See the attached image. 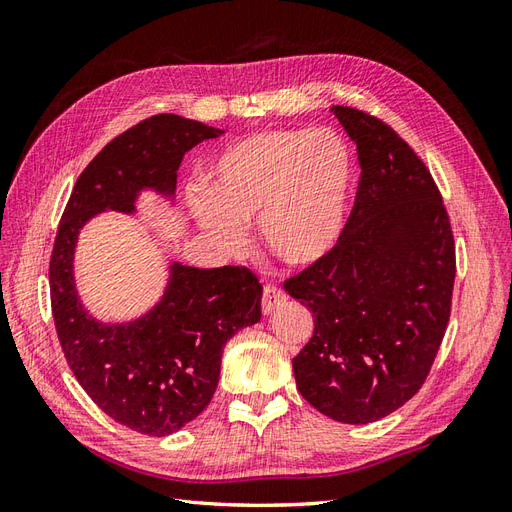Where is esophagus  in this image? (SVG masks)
<instances>
[{"instance_id": "obj_1", "label": "esophagus", "mask_w": 512, "mask_h": 512, "mask_svg": "<svg viewBox=\"0 0 512 512\" xmlns=\"http://www.w3.org/2000/svg\"><path fill=\"white\" fill-rule=\"evenodd\" d=\"M288 303V297L286 294L280 290V288H275V286H267L265 288V292H262V314H275L277 309L280 307H284Z\"/></svg>"}]
</instances>
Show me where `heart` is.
<instances>
[{
    "label": "heart",
    "mask_w": 512,
    "mask_h": 512,
    "mask_svg": "<svg viewBox=\"0 0 512 512\" xmlns=\"http://www.w3.org/2000/svg\"><path fill=\"white\" fill-rule=\"evenodd\" d=\"M352 151L333 130L271 128L228 145L209 170L196 215L226 247L258 220L267 250L290 267L322 260L342 237L352 190Z\"/></svg>",
    "instance_id": "heart-1"
}]
</instances>
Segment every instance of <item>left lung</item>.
Masks as SVG:
<instances>
[{
    "label": "left lung",
    "mask_w": 512,
    "mask_h": 512,
    "mask_svg": "<svg viewBox=\"0 0 512 512\" xmlns=\"http://www.w3.org/2000/svg\"><path fill=\"white\" fill-rule=\"evenodd\" d=\"M333 113L361 177L337 245L284 282L314 316L292 369L318 412L365 425L404 406L429 376L451 318L455 239L436 181L404 138L361 108Z\"/></svg>",
    "instance_id": "1"
}]
</instances>
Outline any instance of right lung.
Masks as SVG:
<instances>
[{"label": "right lung", "instance_id": "1", "mask_svg": "<svg viewBox=\"0 0 512 512\" xmlns=\"http://www.w3.org/2000/svg\"><path fill=\"white\" fill-rule=\"evenodd\" d=\"M220 134L170 113L136 123L87 164L57 228L49 282L61 350L94 404L145 436L175 433L209 406L226 342L260 320L262 284L247 267L173 265L162 301L147 316L100 324L74 290L76 235L104 209L134 211L143 188L173 194L185 153Z\"/></svg>", "mask_w": 512, "mask_h": 512}]
</instances>
